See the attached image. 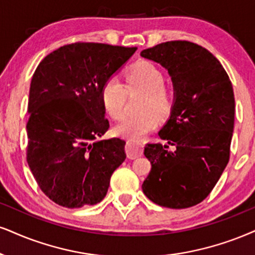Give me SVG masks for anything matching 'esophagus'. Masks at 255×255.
I'll use <instances>...</instances> for the list:
<instances>
[{
  "label": "esophagus",
  "mask_w": 255,
  "mask_h": 255,
  "mask_svg": "<svg viewBox=\"0 0 255 255\" xmlns=\"http://www.w3.org/2000/svg\"><path fill=\"white\" fill-rule=\"evenodd\" d=\"M125 150H127V155L128 158L134 159L143 155V144L128 140L127 145H125Z\"/></svg>",
  "instance_id": "1"
}]
</instances>
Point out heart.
Segmentation results:
<instances>
[{
	"instance_id": "b5f03b06",
	"label": "heart",
	"mask_w": 255,
	"mask_h": 255,
	"mask_svg": "<svg viewBox=\"0 0 255 255\" xmlns=\"http://www.w3.org/2000/svg\"><path fill=\"white\" fill-rule=\"evenodd\" d=\"M165 77L155 64L138 61L127 73V85L117 75H111L103 84L100 98L110 117L119 121L125 113L128 89L146 92L138 116H131L117 124L113 132L130 142H139L159 125V117L166 118L172 110V97L164 87Z\"/></svg>"
}]
</instances>
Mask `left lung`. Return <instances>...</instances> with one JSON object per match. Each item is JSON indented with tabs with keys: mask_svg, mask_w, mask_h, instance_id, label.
<instances>
[{
	"mask_svg": "<svg viewBox=\"0 0 255 255\" xmlns=\"http://www.w3.org/2000/svg\"><path fill=\"white\" fill-rule=\"evenodd\" d=\"M143 58L161 64L171 75L175 103L159 131L161 143H147L144 155L151 170L143 182L147 199L183 209L206 199L228 164L234 128L233 86L220 61L189 41H168L144 49Z\"/></svg>",
	"mask_w": 255,
	"mask_h": 255,
	"instance_id": "obj_1",
	"label": "left lung"
}]
</instances>
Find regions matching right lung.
Listing matches in <instances>:
<instances>
[{
	"mask_svg": "<svg viewBox=\"0 0 255 255\" xmlns=\"http://www.w3.org/2000/svg\"><path fill=\"white\" fill-rule=\"evenodd\" d=\"M137 47L74 42L55 49L31 78L27 163L42 193L67 208L105 197L127 158L125 140L98 139L109 130L100 91Z\"/></svg>",
	"mask_w": 255,
	"mask_h": 255,
	"instance_id": "1",
	"label": "right lung"
}]
</instances>
